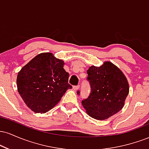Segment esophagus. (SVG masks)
Masks as SVG:
<instances>
[{
	"label": "esophagus",
	"mask_w": 149,
	"mask_h": 149,
	"mask_svg": "<svg viewBox=\"0 0 149 149\" xmlns=\"http://www.w3.org/2000/svg\"><path fill=\"white\" fill-rule=\"evenodd\" d=\"M79 88H80L79 85H75V86H73V90H74L75 91H76V90H78V89H79Z\"/></svg>",
	"instance_id": "34e87169"
}]
</instances>
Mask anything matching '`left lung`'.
I'll return each instance as SVG.
<instances>
[{
  "instance_id": "left-lung-1",
  "label": "left lung",
  "mask_w": 149,
  "mask_h": 149,
  "mask_svg": "<svg viewBox=\"0 0 149 149\" xmlns=\"http://www.w3.org/2000/svg\"><path fill=\"white\" fill-rule=\"evenodd\" d=\"M87 80L91 92L82 100L87 113L97 120H105L117 113L123 107L129 93V84L123 73L110 61L87 71ZM80 95V91L77 92Z\"/></svg>"
}]
</instances>
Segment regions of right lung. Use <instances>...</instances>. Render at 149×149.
I'll list each match as a JSON object with an SVG mask.
<instances>
[{"label": "right lung", "mask_w": 149, "mask_h": 149, "mask_svg": "<svg viewBox=\"0 0 149 149\" xmlns=\"http://www.w3.org/2000/svg\"><path fill=\"white\" fill-rule=\"evenodd\" d=\"M64 61L52 53L38 54L18 73L17 86L19 94L33 112H47L61 100L68 89L69 73Z\"/></svg>", "instance_id": "right-lung-1"}]
</instances>
